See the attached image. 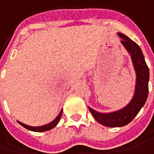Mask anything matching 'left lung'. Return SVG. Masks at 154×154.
<instances>
[{"mask_svg": "<svg viewBox=\"0 0 154 154\" xmlns=\"http://www.w3.org/2000/svg\"><path fill=\"white\" fill-rule=\"evenodd\" d=\"M118 35L122 38L121 44L131 55L137 74V82L134 96L125 108L115 112L99 113L88 107L95 120L101 125L109 127H120L129 124L145 104L148 95L149 69L144 59L143 51L137 44L125 34L118 33Z\"/></svg>", "mask_w": 154, "mask_h": 154, "instance_id": "obj_1", "label": "left lung"}]
</instances>
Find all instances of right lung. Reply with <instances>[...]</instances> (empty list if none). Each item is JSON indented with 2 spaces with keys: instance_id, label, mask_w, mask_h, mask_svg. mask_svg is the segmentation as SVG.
Returning a JSON list of instances; mask_svg holds the SVG:
<instances>
[{
  "instance_id": "right-lung-1",
  "label": "right lung",
  "mask_w": 154,
  "mask_h": 154,
  "mask_svg": "<svg viewBox=\"0 0 154 154\" xmlns=\"http://www.w3.org/2000/svg\"><path fill=\"white\" fill-rule=\"evenodd\" d=\"M61 115H62V109H61V111L60 112L59 115L57 116V117L55 118L54 121H51V123H49V124H47V125H41V126H30V125H25V124H23V123H22V122H20V121H17V122H18L21 125H23L24 128L29 130V131H37V132H41V131H49V130L53 129L55 125L58 124L60 119V117H61Z\"/></svg>"
}]
</instances>
